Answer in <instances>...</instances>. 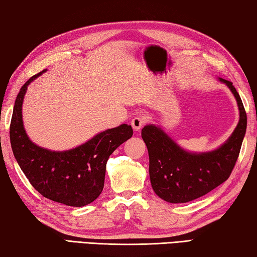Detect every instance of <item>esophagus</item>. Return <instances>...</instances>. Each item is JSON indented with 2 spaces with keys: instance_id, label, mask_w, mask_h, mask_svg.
Returning a JSON list of instances; mask_svg holds the SVG:
<instances>
[{
  "instance_id": "obj_1",
  "label": "esophagus",
  "mask_w": 257,
  "mask_h": 257,
  "mask_svg": "<svg viewBox=\"0 0 257 257\" xmlns=\"http://www.w3.org/2000/svg\"><path fill=\"white\" fill-rule=\"evenodd\" d=\"M145 121H146V118L141 115L134 117L131 121V125H132L134 131H139V130H140L143 126V124H145Z\"/></svg>"
}]
</instances>
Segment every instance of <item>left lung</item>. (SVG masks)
Masks as SVG:
<instances>
[{
	"mask_svg": "<svg viewBox=\"0 0 257 257\" xmlns=\"http://www.w3.org/2000/svg\"><path fill=\"white\" fill-rule=\"evenodd\" d=\"M236 98L239 120L228 140L206 152L185 150L158 125L148 124L141 136L149 152V175L154 191L169 203H186L205 195L230 176L244 140L247 116L236 88L219 78Z\"/></svg>",
	"mask_w": 257,
	"mask_h": 257,
	"instance_id": "8db88e82",
	"label": "left lung"
}]
</instances>
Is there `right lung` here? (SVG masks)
Listing matches in <instances>:
<instances>
[{
	"mask_svg": "<svg viewBox=\"0 0 257 257\" xmlns=\"http://www.w3.org/2000/svg\"><path fill=\"white\" fill-rule=\"evenodd\" d=\"M46 71L31 76L18 93L10 125L12 151L26 177L44 197L80 208L100 195L107 160L133 136V130L131 125L121 124L64 151H53L35 145L25 130L22 103L28 85Z\"/></svg>",
	"mask_w": 257,
	"mask_h": 257,
	"instance_id": "right-lung-1",
	"label": "right lung"
}]
</instances>
